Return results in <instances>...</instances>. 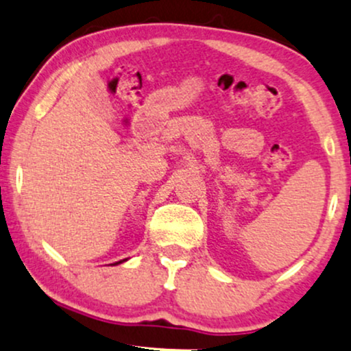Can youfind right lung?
<instances>
[{
	"label": "right lung",
	"mask_w": 351,
	"mask_h": 351,
	"mask_svg": "<svg viewBox=\"0 0 351 351\" xmlns=\"http://www.w3.org/2000/svg\"><path fill=\"white\" fill-rule=\"evenodd\" d=\"M125 261V259H123ZM120 263H122V261H120ZM115 264H119V263H115Z\"/></svg>",
	"instance_id": "right-lung-1"
}]
</instances>
